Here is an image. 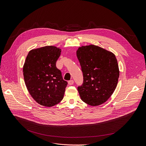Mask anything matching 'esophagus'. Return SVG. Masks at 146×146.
<instances>
[{
	"label": "esophagus",
	"mask_w": 146,
	"mask_h": 146,
	"mask_svg": "<svg viewBox=\"0 0 146 146\" xmlns=\"http://www.w3.org/2000/svg\"><path fill=\"white\" fill-rule=\"evenodd\" d=\"M73 83H74V81L73 80H71L68 82V84L69 85H72V84H73Z\"/></svg>",
	"instance_id": "34e87169"
}]
</instances>
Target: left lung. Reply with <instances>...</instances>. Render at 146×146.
I'll return each instance as SVG.
<instances>
[{
	"label": "left lung",
	"instance_id": "obj_1",
	"mask_svg": "<svg viewBox=\"0 0 146 146\" xmlns=\"http://www.w3.org/2000/svg\"><path fill=\"white\" fill-rule=\"evenodd\" d=\"M76 54L83 75V83L77 87L82 100L91 106L104 103L118 82L119 70L115 55L94 45L80 47Z\"/></svg>",
	"mask_w": 146,
	"mask_h": 146
}]
</instances>
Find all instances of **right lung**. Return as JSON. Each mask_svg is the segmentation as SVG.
I'll use <instances>...</instances> for the list:
<instances>
[{
	"label": "right lung",
	"instance_id": "obj_1",
	"mask_svg": "<svg viewBox=\"0 0 146 146\" xmlns=\"http://www.w3.org/2000/svg\"><path fill=\"white\" fill-rule=\"evenodd\" d=\"M61 49L46 46L31 50L23 66L24 82L34 100L45 107H52L63 98L68 82L56 66Z\"/></svg>",
	"mask_w": 146,
	"mask_h": 146
}]
</instances>
